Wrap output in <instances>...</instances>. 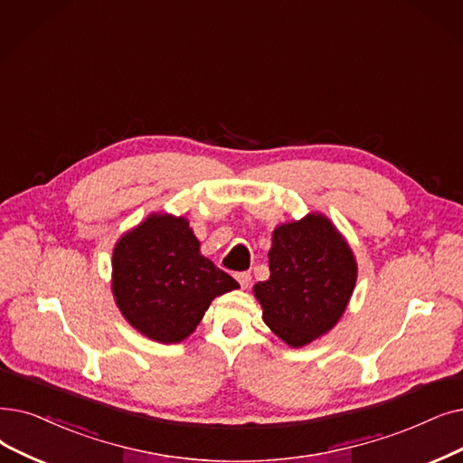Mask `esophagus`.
<instances>
[{
    "mask_svg": "<svg viewBox=\"0 0 463 463\" xmlns=\"http://www.w3.org/2000/svg\"><path fill=\"white\" fill-rule=\"evenodd\" d=\"M236 279H238V284L246 289V288L250 286V281H251V274H250L248 270L238 272V274H236Z\"/></svg>",
    "mask_w": 463,
    "mask_h": 463,
    "instance_id": "1",
    "label": "esophagus"
}]
</instances>
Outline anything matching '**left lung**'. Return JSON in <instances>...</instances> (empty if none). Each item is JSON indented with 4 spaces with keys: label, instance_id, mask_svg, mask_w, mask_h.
Listing matches in <instances>:
<instances>
[{
    "label": "left lung",
    "instance_id": "obj_1",
    "mask_svg": "<svg viewBox=\"0 0 463 463\" xmlns=\"http://www.w3.org/2000/svg\"><path fill=\"white\" fill-rule=\"evenodd\" d=\"M270 278L253 293L265 324L291 348H303L335 327L352 297L357 265L350 246L321 213L276 227Z\"/></svg>",
    "mask_w": 463,
    "mask_h": 463
}]
</instances>
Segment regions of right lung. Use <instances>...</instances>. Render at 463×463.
Masks as SVG:
<instances>
[{
  "label": "right lung",
  "mask_w": 463,
  "mask_h": 463,
  "mask_svg": "<svg viewBox=\"0 0 463 463\" xmlns=\"http://www.w3.org/2000/svg\"><path fill=\"white\" fill-rule=\"evenodd\" d=\"M113 297L128 324L163 345L182 343L210 303L238 281L200 255L185 217L153 213L113 250Z\"/></svg>",
  "instance_id": "add662e5"
}]
</instances>
